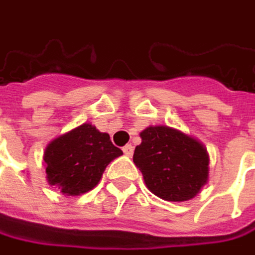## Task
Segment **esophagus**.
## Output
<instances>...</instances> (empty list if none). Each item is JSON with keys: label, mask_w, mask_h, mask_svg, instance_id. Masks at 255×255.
Wrapping results in <instances>:
<instances>
[{"label": "esophagus", "mask_w": 255, "mask_h": 255, "mask_svg": "<svg viewBox=\"0 0 255 255\" xmlns=\"http://www.w3.org/2000/svg\"><path fill=\"white\" fill-rule=\"evenodd\" d=\"M123 151H124V154H126L127 157H131V155H132V152H134V147H132L131 144H127V145L123 148Z\"/></svg>", "instance_id": "esophagus-1"}]
</instances>
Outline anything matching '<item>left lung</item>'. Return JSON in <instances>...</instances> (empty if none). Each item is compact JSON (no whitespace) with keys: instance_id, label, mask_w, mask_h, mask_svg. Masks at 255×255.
<instances>
[{"instance_id":"1","label":"left lung","mask_w":255,"mask_h":255,"mask_svg":"<svg viewBox=\"0 0 255 255\" xmlns=\"http://www.w3.org/2000/svg\"><path fill=\"white\" fill-rule=\"evenodd\" d=\"M139 137L132 160L151 193L177 203L200 193L208 180L210 160L198 139L167 126H149Z\"/></svg>"}]
</instances>
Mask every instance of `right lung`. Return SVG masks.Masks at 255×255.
Here are the masks:
<instances>
[{"label": "right lung", "mask_w": 255, "mask_h": 255, "mask_svg": "<svg viewBox=\"0 0 255 255\" xmlns=\"http://www.w3.org/2000/svg\"><path fill=\"white\" fill-rule=\"evenodd\" d=\"M123 151L85 123L52 139L44 151L47 181L65 195H81L100 183L103 172Z\"/></svg>", "instance_id": "1"}]
</instances>
